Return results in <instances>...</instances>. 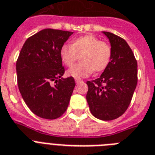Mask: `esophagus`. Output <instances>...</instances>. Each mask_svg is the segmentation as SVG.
<instances>
[{
  "label": "esophagus",
  "instance_id": "1",
  "mask_svg": "<svg viewBox=\"0 0 155 155\" xmlns=\"http://www.w3.org/2000/svg\"><path fill=\"white\" fill-rule=\"evenodd\" d=\"M83 80H78V79H75V83H76V84H80V83H83Z\"/></svg>",
  "mask_w": 155,
  "mask_h": 155
}]
</instances>
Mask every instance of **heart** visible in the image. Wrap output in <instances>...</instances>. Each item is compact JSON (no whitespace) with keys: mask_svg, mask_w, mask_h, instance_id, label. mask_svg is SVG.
Listing matches in <instances>:
<instances>
[{"mask_svg":"<svg viewBox=\"0 0 155 155\" xmlns=\"http://www.w3.org/2000/svg\"><path fill=\"white\" fill-rule=\"evenodd\" d=\"M61 59L64 65L71 67L79 59L80 61L68 71L75 79L87 77L94 71H103L112 58V48L106 41L91 35L80 36L71 40V45H64L60 50Z\"/></svg>","mask_w":155,"mask_h":155,"instance_id":"b5f03b06","label":"heart"}]
</instances>
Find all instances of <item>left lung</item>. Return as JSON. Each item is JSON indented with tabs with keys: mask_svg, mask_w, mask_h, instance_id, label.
Listing matches in <instances>:
<instances>
[{
	"mask_svg": "<svg viewBox=\"0 0 155 155\" xmlns=\"http://www.w3.org/2000/svg\"><path fill=\"white\" fill-rule=\"evenodd\" d=\"M103 34L110 39L112 58L99 78L87 82V101L94 117L112 120L124 114L132 101L138 82L137 61L124 38Z\"/></svg>",
	"mask_w": 155,
	"mask_h": 155,
	"instance_id": "1",
	"label": "left lung"
}]
</instances>
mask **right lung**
<instances>
[{
  "mask_svg": "<svg viewBox=\"0 0 155 155\" xmlns=\"http://www.w3.org/2000/svg\"><path fill=\"white\" fill-rule=\"evenodd\" d=\"M72 34L41 30L27 38L16 61L19 92L32 113L41 118L57 119L69 104L75 82L72 76L62 78L65 70L60 50Z\"/></svg>",
  "mask_w": 155,
  "mask_h": 155,
  "instance_id": "1",
  "label": "right lung"
}]
</instances>
